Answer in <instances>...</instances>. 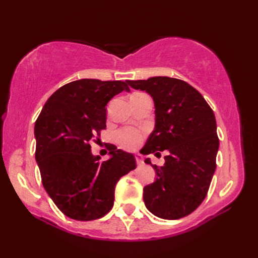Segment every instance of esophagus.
<instances>
[{"label": "esophagus", "mask_w": 258, "mask_h": 258, "mask_svg": "<svg viewBox=\"0 0 258 258\" xmlns=\"http://www.w3.org/2000/svg\"><path fill=\"white\" fill-rule=\"evenodd\" d=\"M135 160H136V163H138V165H142V164H143V157H142V155L139 154V153H136L135 154Z\"/></svg>", "instance_id": "obj_1"}]
</instances>
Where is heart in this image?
I'll return each mask as SVG.
<instances>
[{"label": "heart", "mask_w": 258, "mask_h": 258, "mask_svg": "<svg viewBox=\"0 0 258 258\" xmlns=\"http://www.w3.org/2000/svg\"><path fill=\"white\" fill-rule=\"evenodd\" d=\"M117 143L124 147V149H134L138 146L142 140H143V134L139 130L134 127H124L118 130L115 134Z\"/></svg>", "instance_id": "b5f03b06"}]
</instances>
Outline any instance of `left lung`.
<instances>
[{"mask_svg":"<svg viewBox=\"0 0 258 258\" xmlns=\"http://www.w3.org/2000/svg\"><path fill=\"white\" fill-rule=\"evenodd\" d=\"M127 83L154 100L155 128L141 153L158 157L167 150L161 167L145 160L157 175L143 189L145 206L164 220L187 216L204 201L216 168L215 115L201 93L182 80L155 76Z\"/></svg>","mask_w":258,"mask_h":258,"instance_id":"obj_1","label":"left lung"}]
</instances>
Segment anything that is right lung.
I'll return each mask as SVG.
<instances>
[{
	"label": "right lung",
	"instance_id": "1",
	"mask_svg": "<svg viewBox=\"0 0 258 258\" xmlns=\"http://www.w3.org/2000/svg\"><path fill=\"white\" fill-rule=\"evenodd\" d=\"M130 92L126 82L83 79L54 92L35 122V160L42 184L64 215L94 221L112 210L115 185L136 167L133 154L108 146L101 162L91 141L106 127L107 103ZM97 139V138H96ZM98 141V139H97Z\"/></svg>",
	"mask_w": 258,
	"mask_h": 258
}]
</instances>
